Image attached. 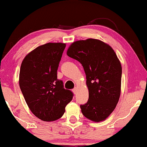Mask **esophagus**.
I'll return each instance as SVG.
<instances>
[{"instance_id":"34e87169","label":"esophagus","mask_w":147,"mask_h":147,"mask_svg":"<svg viewBox=\"0 0 147 147\" xmlns=\"http://www.w3.org/2000/svg\"><path fill=\"white\" fill-rule=\"evenodd\" d=\"M72 92H73V93H74V94H77V88H76V87H75V88H74L73 90H72Z\"/></svg>"}]
</instances>
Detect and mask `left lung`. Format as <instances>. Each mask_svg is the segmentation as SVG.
I'll return each instance as SVG.
<instances>
[{"label":"left lung","mask_w":147,"mask_h":147,"mask_svg":"<svg viewBox=\"0 0 147 147\" xmlns=\"http://www.w3.org/2000/svg\"><path fill=\"white\" fill-rule=\"evenodd\" d=\"M67 55L82 64L86 75L89 99L80 105L83 115L93 121L106 119L121 93L122 68L114 50L101 40L89 38L74 42Z\"/></svg>","instance_id":"left-lung-1"}]
</instances>
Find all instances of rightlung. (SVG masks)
Returning a JSON list of instances; mask_svg holds the SVG:
<instances>
[{"label":"right lung","instance_id":"add662e5","mask_svg":"<svg viewBox=\"0 0 147 147\" xmlns=\"http://www.w3.org/2000/svg\"><path fill=\"white\" fill-rule=\"evenodd\" d=\"M65 47L62 42L40 45L24 57L20 67L19 83L26 102L33 114L45 121L60 119L73 97L57 77Z\"/></svg>","mask_w":147,"mask_h":147}]
</instances>
